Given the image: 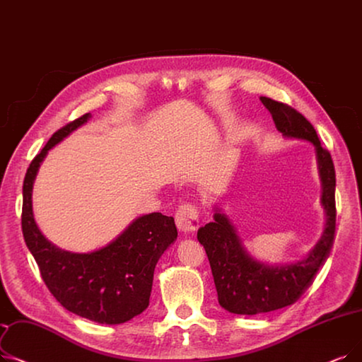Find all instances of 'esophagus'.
Returning a JSON list of instances; mask_svg holds the SVG:
<instances>
[{"instance_id":"34e87169","label":"esophagus","mask_w":362,"mask_h":362,"mask_svg":"<svg viewBox=\"0 0 362 362\" xmlns=\"http://www.w3.org/2000/svg\"><path fill=\"white\" fill-rule=\"evenodd\" d=\"M176 225L180 232H194L199 226L198 210L194 204L186 202L176 211Z\"/></svg>"}]
</instances>
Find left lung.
<instances>
[{"label":"left lung","instance_id":"1","mask_svg":"<svg viewBox=\"0 0 362 362\" xmlns=\"http://www.w3.org/2000/svg\"><path fill=\"white\" fill-rule=\"evenodd\" d=\"M260 100L271 112L275 127L282 136L308 140L315 146L325 228L321 240L306 257L294 263L271 266L247 253L230 220L216 209L214 222L199 228L197 237L206 248L220 306L238 315H256L296 303L312 286L328 259L336 232V171L332 155L321 146L313 125L294 107L269 98H260Z\"/></svg>","mask_w":362,"mask_h":362}]
</instances>
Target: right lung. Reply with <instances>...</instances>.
I'll use <instances>...</instances> for the list:
<instances>
[{"mask_svg": "<svg viewBox=\"0 0 362 362\" xmlns=\"http://www.w3.org/2000/svg\"><path fill=\"white\" fill-rule=\"evenodd\" d=\"M90 117L86 114L57 130L29 164L23 180L22 232L56 300L83 318L112 325L130 321L149 306L155 264L176 241L177 229L173 217L149 213L91 253L60 250L41 233L33 213V186L40 164L47 152Z\"/></svg>", "mask_w": 362, "mask_h": 362, "instance_id": "add662e5", "label": "right lung"}]
</instances>
